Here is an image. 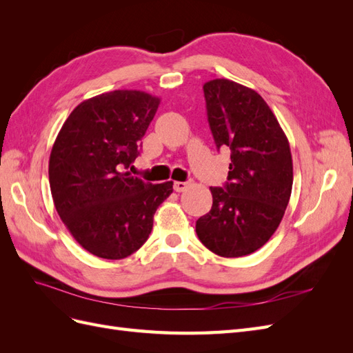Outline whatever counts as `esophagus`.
<instances>
[{
  "label": "esophagus",
  "instance_id": "obj_1",
  "mask_svg": "<svg viewBox=\"0 0 353 353\" xmlns=\"http://www.w3.org/2000/svg\"><path fill=\"white\" fill-rule=\"evenodd\" d=\"M191 184L188 183V181H176V183L174 184V190L176 191V193H183V191H185Z\"/></svg>",
  "mask_w": 353,
  "mask_h": 353
}]
</instances>
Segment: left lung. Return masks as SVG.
Returning <instances> with one entry per match:
<instances>
[{"label":"left lung","mask_w":353,"mask_h":353,"mask_svg":"<svg viewBox=\"0 0 353 353\" xmlns=\"http://www.w3.org/2000/svg\"><path fill=\"white\" fill-rule=\"evenodd\" d=\"M216 147H228L225 187H210L212 209L196 222L206 248L222 258L261 249L279 228L293 185L290 144L270 105L252 88L230 79L203 85Z\"/></svg>","instance_id":"left-lung-1"}]
</instances>
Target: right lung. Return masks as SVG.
Returning <instances> with one entry per match:
<instances>
[{"instance_id": "1", "label": "right lung", "mask_w": 353, "mask_h": 353, "mask_svg": "<svg viewBox=\"0 0 353 353\" xmlns=\"http://www.w3.org/2000/svg\"><path fill=\"white\" fill-rule=\"evenodd\" d=\"M160 99L116 90L78 104L51 148L48 178L60 219L82 248L123 259L147 241L174 183H144L130 166Z\"/></svg>"}]
</instances>
